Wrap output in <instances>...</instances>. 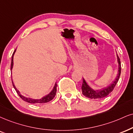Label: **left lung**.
<instances>
[{"label":"left lung","instance_id":"left-lung-1","mask_svg":"<svg viewBox=\"0 0 133 133\" xmlns=\"http://www.w3.org/2000/svg\"><path fill=\"white\" fill-rule=\"evenodd\" d=\"M117 59H118V62L119 64V68H118V76L116 78V79L114 81V83L112 84H110L109 87L107 88H104L101 90H95L91 89L90 87L88 86V84L86 83V81H85L84 78L83 79V84H82L81 87V90H82V93L86 97L90 98V99H102V98L105 97L110 94L111 92L113 91V90L114 89L115 87L116 84L118 81V79L120 76L121 74V62H120V59L118 56L117 55Z\"/></svg>","mask_w":133,"mask_h":133}]
</instances>
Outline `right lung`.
<instances>
[{"instance_id": "obj_1", "label": "right lung", "mask_w": 133, "mask_h": 133, "mask_svg": "<svg viewBox=\"0 0 133 133\" xmlns=\"http://www.w3.org/2000/svg\"><path fill=\"white\" fill-rule=\"evenodd\" d=\"M15 51H16V50L14 51V54H13V55H12V57H11V69H12L13 65H14V60H13V59H14V54H15ZM12 84H13V86H14V87L15 89L16 90V92H17V94H18V96L20 97L21 99L23 100L24 101L26 102L30 103V104H44V103L52 101V100L54 99V97H55V95H56V92H57V84H56V83H55V86H54L53 89H52V91L50 92L49 93L48 95H47L46 96H44V97H42L40 99H30V98H27V97H25L23 96L21 94V93L19 92V91H18V90L15 88V86L14 83H13V81H12Z\"/></svg>"}]
</instances>
